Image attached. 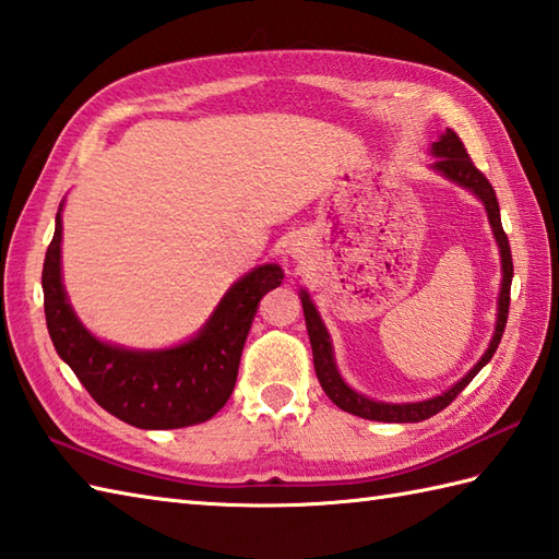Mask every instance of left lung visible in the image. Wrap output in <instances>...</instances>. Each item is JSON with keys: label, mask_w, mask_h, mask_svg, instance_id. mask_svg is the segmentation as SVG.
Listing matches in <instances>:
<instances>
[{"label": "left lung", "mask_w": 559, "mask_h": 559, "mask_svg": "<svg viewBox=\"0 0 559 559\" xmlns=\"http://www.w3.org/2000/svg\"><path fill=\"white\" fill-rule=\"evenodd\" d=\"M433 155L439 157L433 162V169H439L443 177H448L455 183L465 186V189L473 191L479 201L485 203L487 207V217L489 225L495 229L497 245L501 251V271H504V278H501V293H499V317H497V330L495 336H491L489 348L485 352V356L477 360V366L469 370V373L455 382V385L443 392L439 397L424 400V402H412V404H388V402H373L364 395H358L356 390H352L342 380V376L336 373L334 366V356H332V342L330 334H326L324 324L317 314L314 305L310 300L308 293H300L302 300V312H305V324H308V334H310V346H312V360H314V373L317 380H320L322 390L326 392L338 409H344L348 414H356V417L364 419H373V421H390V424H414V421H424L439 414L441 409H445L461 392L469 385L479 370H483L489 358L495 356L497 346L501 342V334H504V326L509 320V302H511V278H513V261H511V247H509V237L501 227V215H499V203H497V193L491 189V183L487 181V177L483 171L475 167V162L469 159L467 150L463 145V140L457 138V133H453L451 128L439 138V142H433Z\"/></svg>", "instance_id": "8db88e82"}]
</instances>
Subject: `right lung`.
Here are the masks:
<instances>
[{
    "label": "right lung",
    "mask_w": 559,
    "mask_h": 559,
    "mask_svg": "<svg viewBox=\"0 0 559 559\" xmlns=\"http://www.w3.org/2000/svg\"><path fill=\"white\" fill-rule=\"evenodd\" d=\"M60 242L58 211L43 261V308L55 352L94 402L138 429H181L221 412L235 390L259 300L281 286V266H259L235 283L205 330L191 342L164 352H128L98 342L74 317L60 278Z\"/></svg>",
    "instance_id": "1"
}]
</instances>
